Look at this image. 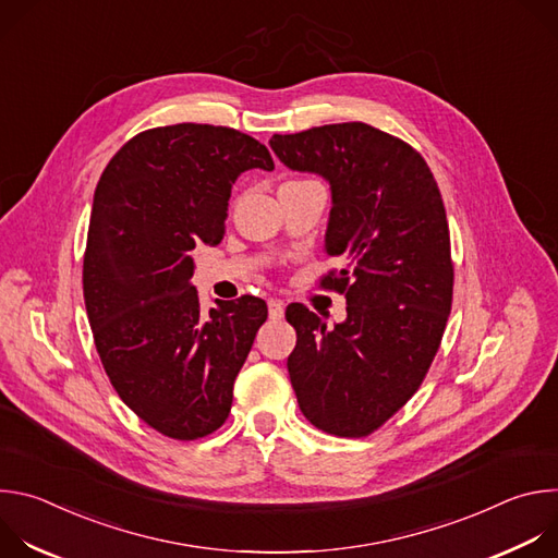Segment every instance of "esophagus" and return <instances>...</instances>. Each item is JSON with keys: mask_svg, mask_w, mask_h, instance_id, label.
Returning a JSON list of instances; mask_svg holds the SVG:
<instances>
[{"mask_svg": "<svg viewBox=\"0 0 558 558\" xmlns=\"http://www.w3.org/2000/svg\"><path fill=\"white\" fill-rule=\"evenodd\" d=\"M267 306H269V317H271V320H280V317L284 315V302L282 300L271 298V300H267Z\"/></svg>", "mask_w": 558, "mask_h": 558, "instance_id": "obj_1", "label": "esophagus"}]
</instances>
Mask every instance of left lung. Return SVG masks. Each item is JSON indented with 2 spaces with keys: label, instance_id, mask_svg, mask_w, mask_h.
<instances>
[{
  "label": "left lung",
  "instance_id": "1",
  "mask_svg": "<svg viewBox=\"0 0 558 558\" xmlns=\"http://www.w3.org/2000/svg\"><path fill=\"white\" fill-rule=\"evenodd\" d=\"M274 154L331 190L325 252L347 263L329 282L347 320L327 329L302 304L287 360L302 415L325 433L366 437L420 388L452 302L450 233L430 168L409 143L351 121L274 134Z\"/></svg>",
  "mask_w": 558,
  "mask_h": 558
}]
</instances>
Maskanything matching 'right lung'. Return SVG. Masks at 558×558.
<instances>
[{"mask_svg":"<svg viewBox=\"0 0 558 558\" xmlns=\"http://www.w3.org/2000/svg\"><path fill=\"white\" fill-rule=\"evenodd\" d=\"M274 170L256 138L203 123L130 138L104 170L90 211L84 300L101 364L147 426L190 441L231 411L267 304L243 295L201 308L196 245H218L235 179Z\"/></svg>","mask_w":558,"mask_h":558,"instance_id":"1","label":"right lung"}]
</instances>
